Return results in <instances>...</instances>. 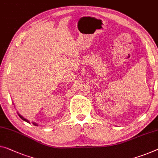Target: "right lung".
Segmentation results:
<instances>
[{
	"mask_svg": "<svg viewBox=\"0 0 158 158\" xmlns=\"http://www.w3.org/2000/svg\"><path fill=\"white\" fill-rule=\"evenodd\" d=\"M18 114V116L21 118V119H23V121H25L27 122V123H30V122H29V121H28V120H27L26 118H23L22 116H21V115H20L19 114ZM32 123H33V124L35 125V126H37V123H34V122H32Z\"/></svg>",
	"mask_w": 158,
	"mask_h": 158,
	"instance_id": "obj_1",
	"label": "right lung"
}]
</instances>
